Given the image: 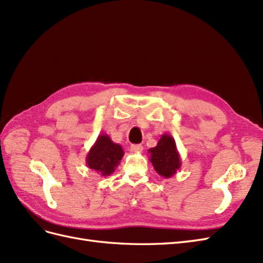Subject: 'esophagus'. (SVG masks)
<instances>
[{"instance_id": "esophagus-1", "label": "esophagus", "mask_w": 263, "mask_h": 263, "mask_svg": "<svg viewBox=\"0 0 263 263\" xmlns=\"http://www.w3.org/2000/svg\"><path fill=\"white\" fill-rule=\"evenodd\" d=\"M142 148H144V147H142L141 145H132L130 146V150L133 151V153H140Z\"/></svg>"}]
</instances>
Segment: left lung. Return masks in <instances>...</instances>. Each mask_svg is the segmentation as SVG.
<instances>
[{"label":"left lung","mask_w":263,"mask_h":263,"mask_svg":"<svg viewBox=\"0 0 263 263\" xmlns=\"http://www.w3.org/2000/svg\"><path fill=\"white\" fill-rule=\"evenodd\" d=\"M148 154L156 172L165 179L173 177L181 168V157L176 140L169 134L161 135L157 146L150 148Z\"/></svg>","instance_id":"8db88e82"}]
</instances>
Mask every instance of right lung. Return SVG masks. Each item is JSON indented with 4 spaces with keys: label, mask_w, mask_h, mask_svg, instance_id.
<instances>
[{
    "label": "right lung",
    "mask_w": 263,
    "mask_h": 263,
    "mask_svg": "<svg viewBox=\"0 0 263 263\" xmlns=\"http://www.w3.org/2000/svg\"><path fill=\"white\" fill-rule=\"evenodd\" d=\"M124 157L121 145L115 144L106 134L99 135L94 145L86 155V165L102 177L112 174Z\"/></svg>",
    "instance_id": "add662e5"
}]
</instances>
